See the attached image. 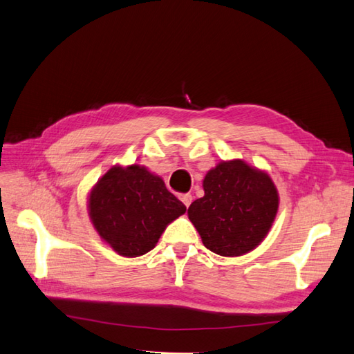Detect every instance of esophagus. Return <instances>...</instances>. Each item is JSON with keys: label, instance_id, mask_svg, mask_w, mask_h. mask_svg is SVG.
<instances>
[{"label": "esophagus", "instance_id": "obj_1", "mask_svg": "<svg viewBox=\"0 0 354 354\" xmlns=\"http://www.w3.org/2000/svg\"><path fill=\"white\" fill-rule=\"evenodd\" d=\"M179 199H181L184 202V205L189 208L190 204H192V201H193V196L190 193H184V194H181V196H179Z\"/></svg>", "mask_w": 354, "mask_h": 354}]
</instances>
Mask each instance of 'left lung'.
<instances>
[{"instance_id":"8db88e82","label":"left lung","mask_w":354,"mask_h":354,"mask_svg":"<svg viewBox=\"0 0 354 354\" xmlns=\"http://www.w3.org/2000/svg\"><path fill=\"white\" fill-rule=\"evenodd\" d=\"M204 192L189 207V219L205 248L239 257L261 243L278 209V193L268 173L242 160L222 161L205 175Z\"/></svg>"}]
</instances>
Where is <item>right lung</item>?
<instances>
[{
  "mask_svg": "<svg viewBox=\"0 0 354 354\" xmlns=\"http://www.w3.org/2000/svg\"><path fill=\"white\" fill-rule=\"evenodd\" d=\"M88 207L95 231L123 257L153 250L165 227L187 209L160 176L138 164L109 169L93 187Z\"/></svg>",
  "mask_w": 354,
  "mask_h": 354,
  "instance_id": "obj_1",
  "label": "right lung"
}]
</instances>
